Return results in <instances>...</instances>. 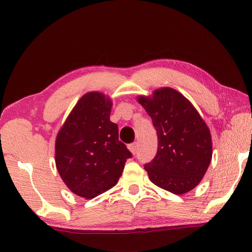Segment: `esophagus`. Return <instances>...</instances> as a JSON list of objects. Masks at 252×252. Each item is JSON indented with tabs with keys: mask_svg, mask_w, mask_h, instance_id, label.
<instances>
[{
	"mask_svg": "<svg viewBox=\"0 0 252 252\" xmlns=\"http://www.w3.org/2000/svg\"><path fill=\"white\" fill-rule=\"evenodd\" d=\"M129 149H130V152H131L133 155H135V154L137 153V149H138V143H137V142H134V143L130 144V145H129Z\"/></svg>",
	"mask_w": 252,
	"mask_h": 252,
	"instance_id": "obj_1",
	"label": "esophagus"
}]
</instances>
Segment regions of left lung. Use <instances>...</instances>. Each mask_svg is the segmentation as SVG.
Instances as JSON below:
<instances>
[{
  "mask_svg": "<svg viewBox=\"0 0 252 252\" xmlns=\"http://www.w3.org/2000/svg\"><path fill=\"white\" fill-rule=\"evenodd\" d=\"M140 103L152 118L157 131L158 149L144 165L149 180L160 189L185 194L202 180L212 158L211 134L205 121L178 91L156 90Z\"/></svg>",
  "mask_w": 252,
  "mask_h": 252,
  "instance_id": "8db88e82",
  "label": "left lung"
}]
</instances>
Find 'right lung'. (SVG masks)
Returning <instances> with one entry per match:
<instances>
[{
    "mask_svg": "<svg viewBox=\"0 0 252 252\" xmlns=\"http://www.w3.org/2000/svg\"><path fill=\"white\" fill-rule=\"evenodd\" d=\"M112 103L98 92L84 94L56 137L55 162L74 194L91 199L118 183L132 154L110 121Z\"/></svg>",
    "mask_w": 252,
    "mask_h": 252,
    "instance_id": "1",
    "label": "right lung"
}]
</instances>
